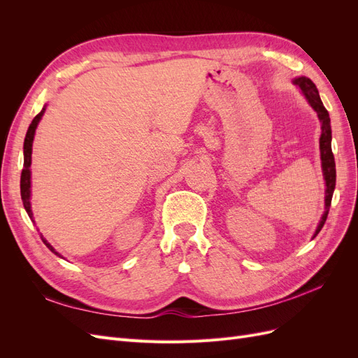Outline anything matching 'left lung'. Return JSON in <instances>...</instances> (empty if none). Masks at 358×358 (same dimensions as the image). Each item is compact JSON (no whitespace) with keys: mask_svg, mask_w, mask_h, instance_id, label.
Masks as SVG:
<instances>
[{"mask_svg":"<svg viewBox=\"0 0 358 358\" xmlns=\"http://www.w3.org/2000/svg\"><path fill=\"white\" fill-rule=\"evenodd\" d=\"M294 85H297L299 88L301 90L303 95L306 96L308 103L310 104V107L313 110L317 112L318 119L321 122V137H320V152H321V167H322V176L324 180H326V210H324L322 218L317 227L315 237L321 229L324 222L327 220V215H329V209H330V204H331V197H333V191L336 187V164H334V157L331 152V127H330V116L326 107H324L321 99H320V94L315 83H313L310 79L305 78V76H301V78H297L292 80Z\"/></svg>","mask_w":358,"mask_h":358,"instance_id":"left-lung-1","label":"left lung"}]
</instances>
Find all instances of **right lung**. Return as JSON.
I'll list each match as a JSON object with an SVG mask.
<instances>
[{"label":"right lung","mask_w":358,"mask_h":358,"mask_svg":"<svg viewBox=\"0 0 358 358\" xmlns=\"http://www.w3.org/2000/svg\"><path fill=\"white\" fill-rule=\"evenodd\" d=\"M45 110H46V106L43 107V110L34 119H32V122L29 124V128H28L27 136H25V142H24V170H22V175H20V196H22L24 208H25V210H27V213H28L31 220H32V210H31V203H29V197H31V170H29V167H31V154H32V140H34L36 128L40 122L41 116L45 115ZM32 222H34V220H32ZM41 241L50 249L53 254L61 257V254L57 252L55 249H53V246L43 236H41Z\"/></svg>","instance_id":"1"}]
</instances>
